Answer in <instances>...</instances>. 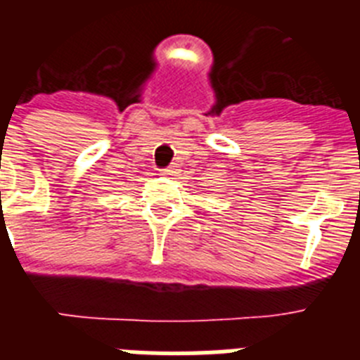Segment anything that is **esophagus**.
Here are the masks:
<instances>
[{"label":"esophagus","mask_w":360,"mask_h":360,"mask_svg":"<svg viewBox=\"0 0 360 360\" xmlns=\"http://www.w3.org/2000/svg\"><path fill=\"white\" fill-rule=\"evenodd\" d=\"M174 169L173 167H165V169H162V174H173Z\"/></svg>","instance_id":"esophagus-1"}]
</instances>
